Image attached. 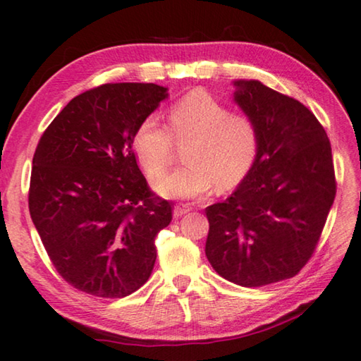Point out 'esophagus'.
Segmentation results:
<instances>
[{"instance_id": "1", "label": "esophagus", "mask_w": 361, "mask_h": 361, "mask_svg": "<svg viewBox=\"0 0 361 361\" xmlns=\"http://www.w3.org/2000/svg\"><path fill=\"white\" fill-rule=\"evenodd\" d=\"M191 210V207H189L188 204H178L173 207V216L175 218H180L183 215H186V213Z\"/></svg>"}]
</instances>
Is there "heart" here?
I'll return each instance as SVG.
<instances>
[{
    "label": "heart",
    "instance_id": "heart-1",
    "mask_svg": "<svg viewBox=\"0 0 361 361\" xmlns=\"http://www.w3.org/2000/svg\"><path fill=\"white\" fill-rule=\"evenodd\" d=\"M175 142L188 145V166L156 183V191L169 199H199L213 188L219 191L239 185L252 172L259 152L255 121L234 114L210 94L195 90L169 109V129L148 116L135 129L132 148L149 178H157L172 162Z\"/></svg>",
    "mask_w": 361,
    "mask_h": 361
}]
</instances>
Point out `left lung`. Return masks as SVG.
<instances>
[{"label": "left lung", "mask_w": 361, "mask_h": 361, "mask_svg": "<svg viewBox=\"0 0 361 361\" xmlns=\"http://www.w3.org/2000/svg\"><path fill=\"white\" fill-rule=\"evenodd\" d=\"M232 84L259 152L231 197L207 207L205 255L223 279L255 288L296 276L312 256L334 202V167L326 132L302 103L256 79Z\"/></svg>", "instance_id": "1"}]
</instances>
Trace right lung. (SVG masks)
<instances>
[{
    "label": "right lung",
    "instance_id": "1",
    "mask_svg": "<svg viewBox=\"0 0 361 361\" xmlns=\"http://www.w3.org/2000/svg\"><path fill=\"white\" fill-rule=\"evenodd\" d=\"M167 97L151 82L103 84L75 97L36 146L30 215L57 272L89 295L129 296L154 267L172 205L152 197L132 138Z\"/></svg>",
    "mask_w": 361,
    "mask_h": 361
}]
</instances>
